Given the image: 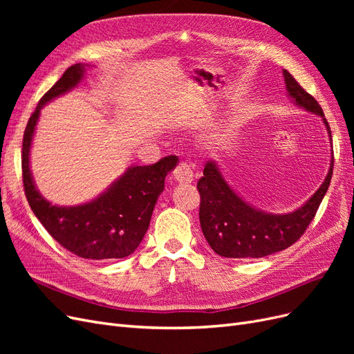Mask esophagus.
<instances>
[{"instance_id":"esophagus-1","label":"esophagus","mask_w":354,"mask_h":354,"mask_svg":"<svg viewBox=\"0 0 354 354\" xmlns=\"http://www.w3.org/2000/svg\"><path fill=\"white\" fill-rule=\"evenodd\" d=\"M174 178L180 185H190L194 181V171L186 162H180L174 171Z\"/></svg>"}]
</instances>
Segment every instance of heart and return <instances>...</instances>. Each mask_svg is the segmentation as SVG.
<instances>
[{
	"label": "heart",
	"mask_w": 354,
	"mask_h": 354,
	"mask_svg": "<svg viewBox=\"0 0 354 354\" xmlns=\"http://www.w3.org/2000/svg\"><path fill=\"white\" fill-rule=\"evenodd\" d=\"M236 120H238V121H239V120H241V116H236Z\"/></svg>",
	"instance_id": "1"
}]
</instances>
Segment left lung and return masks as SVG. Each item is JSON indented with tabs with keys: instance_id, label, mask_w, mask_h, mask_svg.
I'll return each mask as SVG.
<instances>
[{
	"instance_id": "8db88e82",
	"label": "left lung",
	"mask_w": 354,
	"mask_h": 354,
	"mask_svg": "<svg viewBox=\"0 0 354 354\" xmlns=\"http://www.w3.org/2000/svg\"><path fill=\"white\" fill-rule=\"evenodd\" d=\"M288 97L298 108L322 118L332 146L330 128L322 108L286 69L282 71ZM334 158H330L324 183L301 207L285 214L267 212L243 201L224 178L216 160H208L198 181L201 194L199 221L211 250L227 259H261L283 251L297 242L326 195Z\"/></svg>"
}]
</instances>
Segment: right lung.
I'll use <instances>...</instances> for the list:
<instances>
[{"label": "right lung", "mask_w": 354, "mask_h": 354, "mask_svg": "<svg viewBox=\"0 0 354 354\" xmlns=\"http://www.w3.org/2000/svg\"><path fill=\"white\" fill-rule=\"evenodd\" d=\"M87 68L90 65L84 63L68 68L29 118L22 147L25 194L37 218L63 248L88 260L124 259L143 241L165 177L177 167V156H165L153 165L128 167L99 196L72 207L56 205L42 196L30 171V147L41 109L77 87Z\"/></svg>", "instance_id": "1"}]
</instances>
